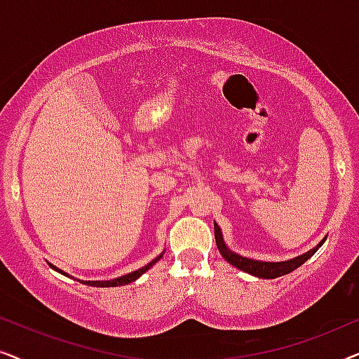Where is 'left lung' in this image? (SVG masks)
Listing matches in <instances>:
<instances>
[{
  "label": "left lung",
  "instance_id": "obj_1",
  "mask_svg": "<svg viewBox=\"0 0 359 359\" xmlns=\"http://www.w3.org/2000/svg\"><path fill=\"white\" fill-rule=\"evenodd\" d=\"M214 235H215V243H217L219 252L225 258V262H229L232 266L238 268L240 271H245V273L252 274V276L263 278V279H274V278L284 276V274L292 273L294 269L306 263L307 259L322 247L323 242H325V238H327V237H323L320 242H318L313 248L309 250V252L299 255V257H294L291 259H286V262H259V259H252V258L242 257V255L232 252V250L225 245L222 230H220V227L215 222H214Z\"/></svg>",
  "mask_w": 359,
  "mask_h": 359
}]
</instances>
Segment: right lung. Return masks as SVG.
<instances>
[{"instance_id":"obj_1","label":"right lung","mask_w":359,"mask_h":359,"mask_svg":"<svg viewBox=\"0 0 359 359\" xmlns=\"http://www.w3.org/2000/svg\"><path fill=\"white\" fill-rule=\"evenodd\" d=\"M163 253L165 252H161L158 257L156 258H154L151 259L150 263H147L145 266H142V268H139L137 269V271H132V273H127V274H122V276H119V278H114V279H106V281H83V279H78V281L80 283H83V284H86V286H95V287H116V286H126V284H130V283H134L135 279H139L142 274H144L147 269H150L151 266H154V264L158 262V259L163 257ZM50 264V268L52 269H55V271H58V273H62L63 276H70V274L68 273H65V271H62L60 268H57V266H53L52 263H48Z\"/></svg>"}]
</instances>
